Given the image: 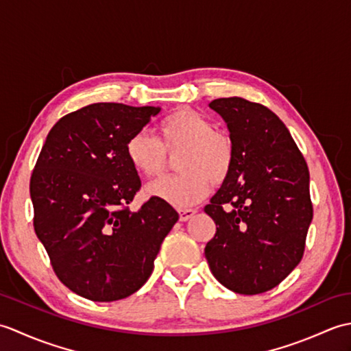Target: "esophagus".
I'll list each match as a JSON object with an SVG mask.
<instances>
[{
    "mask_svg": "<svg viewBox=\"0 0 351 351\" xmlns=\"http://www.w3.org/2000/svg\"><path fill=\"white\" fill-rule=\"evenodd\" d=\"M197 211L196 210H180V220L181 221H187V220H190L193 215H195Z\"/></svg>",
    "mask_w": 351,
    "mask_h": 351,
    "instance_id": "1",
    "label": "esophagus"
}]
</instances>
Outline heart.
Masks as SVG:
<instances>
[{
    "label": "heart",
    "instance_id": "b5f03b06",
    "mask_svg": "<svg viewBox=\"0 0 351 351\" xmlns=\"http://www.w3.org/2000/svg\"><path fill=\"white\" fill-rule=\"evenodd\" d=\"M161 143L147 131L134 132L125 151L131 166L145 176H156L166 164V151L182 149L178 160L180 175L161 176L147 185L152 197L171 206L189 208L199 204L223 182L234 164V146L226 134L214 131V123L195 110L181 108L164 117L160 126Z\"/></svg>",
    "mask_w": 351,
    "mask_h": 351
}]
</instances>
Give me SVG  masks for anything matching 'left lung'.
I'll return each instance as SVG.
<instances>
[{
    "label": "left lung",
    "mask_w": 351,
    "mask_h": 351,
    "mask_svg": "<svg viewBox=\"0 0 351 351\" xmlns=\"http://www.w3.org/2000/svg\"><path fill=\"white\" fill-rule=\"evenodd\" d=\"M210 108L226 122L234 164L205 206L217 228L205 258L223 287L265 293L302 261L312 221L309 170L271 110L238 96L214 99Z\"/></svg>",
    "instance_id": "8db88e82"
}]
</instances>
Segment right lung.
Masks as SVG:
<instances>
[{"mask_svg":"<svg viewBox=\"0 0 351 351\" xmlns=\"http://www.w3.org/2000/svg\"><path fill=\"white\" fill-rule=\"evenodd\" d=\"M160 107L98 102L49 131L29 181L34 230L52 268L73 293L114 302L136 293L154 270L161 243L180 219L151 197L131 211L141 182L126 141Z\"/></svg>","mask_w":351,"mask_h":351,"instance_id":"1","label":"right lung"}]
</instances>
